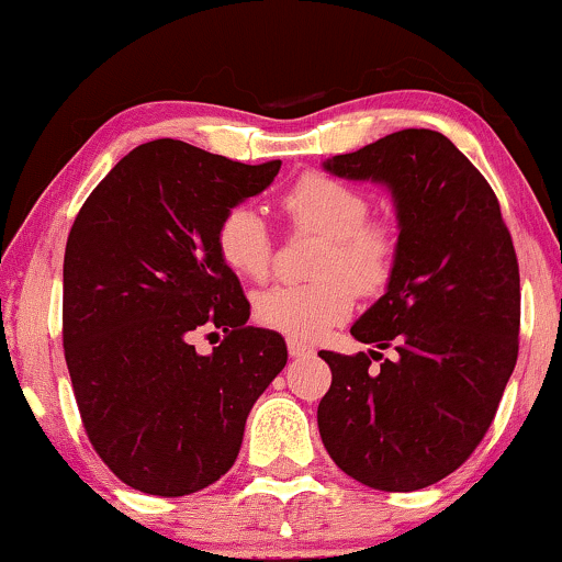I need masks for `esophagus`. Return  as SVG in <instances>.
I'll use <instances>...</instances> for the list:
<instances>
[{
    "label": "esophagus",
    "mask_w": 562,
    "mask_h": 562,
    "mask_svg": "<svg viewBox=\"0 0 562 562\" xmlns=\"http://www.w3.org/2000/svg\"><path fill=\"white\" fill-rule=\"evenodd\" d=\"M288 353L293 359H301V357H312L314 353V346H308V344H301V340H293V338H288Z\"/></svg>",
    "instance_id": "obj_1"
}]
</instances>
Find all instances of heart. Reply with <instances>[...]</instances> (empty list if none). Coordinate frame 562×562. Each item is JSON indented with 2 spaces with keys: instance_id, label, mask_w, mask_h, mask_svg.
Segmentation results:
<instances>
[{
  "instance_id": "b5f03b06",
  "label": "heart",
  "mask_w": 562,
  "mask_h": 562,
  "mask_svg": "<svg viewBox=\"0 0 562 562\" xmlns=\"http://www.w3.org/2000/svg\"><path fill=\"white\" fill-rule=\"evenodd\" d=\"M293 227L322 235L312 282H280L256 299V319L293 340H312L344 322L362 293L389 285L398 256V232L389 218H370V198L359 187L322 171H306L282 195ZM222 261L245 280L272 267L274 240L259 211L235 205L216 227Z\"/></svg>"
}]
</instances>
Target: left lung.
I'll return each instance as SVG.
<instances>
[{"label":"left lung","instance_id":"obj_1","mask_svg":"<svg viewBox=\"0 0 562 562\" xmlns=\"http://www.w3.org/2000/svg\"><path fill=\"white\" fill-rule=\"evenodd\" d=\"M325 169L391 187L398 256L351 327L396 357L319 351L333 372L319 436L364 486L417 492L454 473L494 420L518 362V256L492 184L443 134L402 128Z\"/></svg>","mask_w":562,"mask_h":562}]
</instances>
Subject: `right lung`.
I'll return each mask as SVG.
<instances>
[{"label":"right lung","instance_id":"1","mask_svg":"<svg viewBox=\"0 0 562 562\" xmlns=\"http://www.w3.org/2000/svg\"><path fill=\"white\" fill-rule=\"evenodd\" d=\"M179 139L134 147L83 200L63 261V348L89 441L126 486L184 496L235 465L250 406L288 362L216 250L229 209L272 184ZM200 329H222L203 358ZM214 335V333H211Z\"/></svg>","mask_w":562,"mask_h":562}]
</instances>
